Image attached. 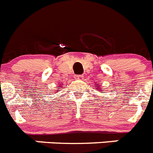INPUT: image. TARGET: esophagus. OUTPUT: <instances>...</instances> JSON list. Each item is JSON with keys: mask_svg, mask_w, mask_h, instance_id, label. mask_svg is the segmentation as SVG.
Instances as JSON below:
<instances>
[{"mask_svg": "<svg viewBox=\"0 0 153 153\" xmlns=\"http://www.w3.org/2000/svg\"><path fill=\"white\" fill-rule=\"evenodd\" d=\"M74 78H75L76 79H79V80H82V79H84L83 76H81V75H76L75 77Z\"/></svg>", "mask_w": 153, "mask_h": 153, "instance_id": "obj_1", "label": "esophagus"}]
</instances>
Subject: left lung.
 I'll return each instance as SVG.
<instances>
[{"mask_svg": "<svg viewBox=\"0 0 153 153\" xmlns=\"http://www.w3.org/2000/svg\"><path fill=\"white\" fill-rule=\"evenodd\" d=\"M96 87H98V89H99V90H100V89H101V87H100V86H96ZM100 91H102V90H100ZM102 93H103V92H102Z\"/></svg>", "mask_w": 153, "mask_h": 153, "instance_id": "1", "label": "left lung"}]
</instances>
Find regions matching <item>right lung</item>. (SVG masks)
<instances>
[{
  "mask_svg": "<svg viewBox=\"0 0 153 153\" xmlns=\"http://www.w3.org/2000/svg\"><path fill=\"white\" fill-rule=\"evenodd\" d=\"M62 84H61V85H60V86H59V87L57 88V90H56V91H59V89L61 88V86H62Z\"/></svg>",
  "mask_w": 153,
  "mask_h": 153,
  "instance_id": "1",
  "label": "right lung"
}]
</instances>
